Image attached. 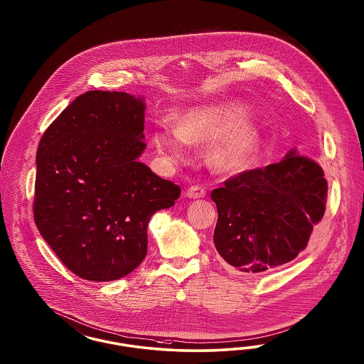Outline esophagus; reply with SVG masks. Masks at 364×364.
I'll return each mask as SVG.
<instances>
[{
  "label": "esophagus",
  "mask_w": 364,
  "mask_h": 364,
  "mask_svg": "<svg viewBox=\"0 0 364 364\" xmlns=\"http://www.w3.org/2000/svg\"><path fill=\"white\" fill-rule=\"evenodd\" d=\"M187 198H205V195H207V192H205V189L203 187H200V186H192L191 188H188Z\"/></svg>",
  "instance_id": "obj_1"
}]
</instances>
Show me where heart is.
<instances>
[{"instance_id":"b5f03b06","label":"heart","mask_w":364,"mask_h":364,"mask_svg":"<svg viewBox=\"0 0 364 364\" xmlns=\"http://www.w3.org/2000/svg\"><path fill=\"white\" fill-rule=\"evenodd\" d=\"M250 114L251 107L239 100L188 110L177 127L161 122L154 129V146L166 161L180 163L187 157L188 144H210L213 166L224 172H240L252 164L262 145V133Z\"/></svg>"}]
</instances>
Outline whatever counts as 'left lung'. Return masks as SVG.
<instances>
[{"label": "left lung", "instance_id": "1", "mask_svg": "<svg viewBox=\"0 0 364 364\" xmlns=\"http://www.w3.org/2000/svg\"><path fill=\"white\" fill-rule=\"evenodd\" d=\"M327 181L321 166L296 149L265 168L245 171L212 191L213 242L224 262L256 275L289 263L323 219Z\"/></svg>", "mask_w": 364, "mask_h": 364}]
</instances>
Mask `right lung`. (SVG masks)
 <instances>
[{
    "instance_id": "right-lung-1",
    "label": "right lung",
    "mask_w": 364,
    "mask_h": 364,
    "mask_svg": "<svg viewBox=\"0 0 364 364\" xmlns=\"http://www.w3.org/2000/svg\"><path fill=\"white\" fill-rule=\"evenodd\" d=\"M144 112V97L90 90L38 144L36 225L63 264L85 280H117L141 264L149 219L181 193L137 160L146 148Z\"/></svg>"
}]
</instances>
